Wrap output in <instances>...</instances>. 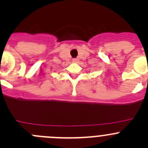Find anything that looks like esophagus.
I'll use <instances>...</instances> for the list:
<instances>
[{"label":"esophagus","instance_id":"34e87169","mask_svg":"<svg viewBox=\"0 0 148 148\" xmlns=\"http://www.w3.org/2000/svg\"><path fill=\"white\" fill-rule=\"evenodd\" d=\"M72 62H74V63H78V62H79V59H73Z\"/></svg>","mask_w":148,"mask_h":148}]
</instances>
